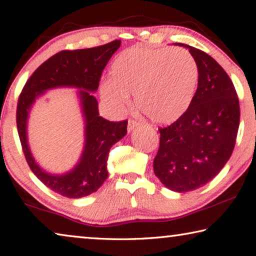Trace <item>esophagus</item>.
<instances>
[{
    "label": "esophagus",
    "instance_id": "34e87169",
    "mask_svg": "<svg viewBox=\"0 0 256 256\" xmlns=\"http://www.w3.org/2000/svg\"><path fill=\"white\" fill-rule=\"evenodd\" d=\"M138 125H139V122L136 120H133V118H130L128 120V131L131 132L133 128L138 126Z\"/></svg>",
    "mask_w": 256,
    "mask_h": 256
}]
</instances>
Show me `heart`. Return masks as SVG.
I'll use <instances>...</instances> for the list:
<instances>
[{
  "mask_svg": "<svg viewBox=\"0 0 256 256\" xmlns=\"http://www.w3.org/2000/svg\"><path fill=\"white\" fill-rule=\"evenodd\" d=\"M198 83L194 56L184 48H130L112 64L110 80L100 86L102 100L122 112L134 94L136 106L154 123L171 124L192 102Z\"/></svg>",
  "mask_w": 256,
  "mask_h": 256,
  "instance_id": "b5f03b06",
  "label": "heart"
}]
</instances>
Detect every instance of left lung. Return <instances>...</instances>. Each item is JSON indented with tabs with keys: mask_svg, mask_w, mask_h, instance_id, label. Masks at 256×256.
I'll use <instances>...</instances> for the list:
<instances>
[{
	"mask_svg": "<svg viewBox=\"0 0 256 256\" xmlns=\"http://www.w3.org/2000/svg\"><path fill=\"white\" fill-rule=\"evenodd\" d=\"M189 48L198 68V86L188 110L160 128L154 172L176 192L198 189L218 176L232 154L239 128V100L230 77L212 56Z\"/></svg>",
	"mask_w": 256,
	"mask_h": 256,
	"instance_id": "obj_1",
	"label": "left lung"
}]
</instances>
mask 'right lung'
I'll use <instances>...</instances> for the list:
<instances>
[{
  "instance_id": "right-lung-1",
  "label": "right lung",
  "mask_w": 256,
  "mask_h": 256,
  "mask_svg": "<svg viewBox=\"0 0 256 256\" xmlns=\"http://www.w3.org/2000/svg\"><path fill=\"white\" fill-rule=\"evenodd\" d=\"M120 46V40H115L96 48L58 52L33 72L19 96L17 128L27 163L48 188L64 197L88 196L102 186L108 178L109 150L128 132V120L109 122L99 116L98 101L92 94L98 90L102 70ZM56 87L80 90L78 94L86 122L82 155L74 168L64 174L44 172L31 155L26 138V120L34 100L48 90Z\"/></svg>"
}]
</instances>
